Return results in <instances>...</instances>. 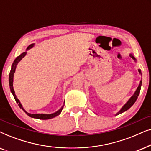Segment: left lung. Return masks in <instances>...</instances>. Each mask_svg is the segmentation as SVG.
I'll return each instance as SVG.
<instances>
[{
    "instance_id": "8db88e82",
    "label": "left lung",
    "mask_w": 151,
    "mask_h": 151,
    "mask_svg": "<svg viewBox=\"0 0 151 151\" xmlns=\"http://www.w3.org/2000/svg\"><path fill=\"white\" fill-rule=\"evenodd\" d=\"M130 57H131L132 59H133L134 60H135V59H134V57H133V56H132V55H130ZM139 72L140 74H142L141 73V70H139ZM141 86H142V81H140V83H139V86H138V88H137V90L135 91V92H134V95L132 96L131 98H130V99L128 100V101L127 102V103H126L125 105L124 106V107L122 108L121 109V110H120V111L118 112L117 114H121V113H122V112H125V111H126V110H128L129 109V108L131 107V106L133 105V104H134V102L136 101V100H137V97H138V96H139V92H140V90H141Z\"/></svg>"
}]
</instances>
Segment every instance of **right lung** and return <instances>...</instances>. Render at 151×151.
I'll return each instance as SVG.
<instances>
[{"mask_svg":"<svg viewBox=\"0 0 151 151\" xmlns=\"http://www.w3.org/2000/svg\"><path fill=\"white\" fill-rule=\"evenodd\" d=\"M34 44H32V45H30L29 47H27V49H30V48L33 47ZM26 55V52H23V53H22L21 55L19 56L17 59L14 60V63L12 64V69H11V71L9 72V87H10V90H11V92L12 93L14 97V99L16 100V101L17 102V104H19V106L21 108L23 109V108H22V106L21 104H20L19 102V100L17 99V96L15 95V92H14V90L13 89V77H14V73L15 72V70H16V68H17V65L19 62L21 61V60L23 59V58L25 57ZM63 109V107H62L61 109L58 110L57 112H56L55 113H53V114H30V113H27V112H26V114H27L28 116H31V117H33V118H37V119H52V118L55 117V116L59 115V114L61 113V110Z\"/></svg>","mask_w":151,"mask_h":151,"instance_id":"add662e5","label":"right lung"}]
</instances>
